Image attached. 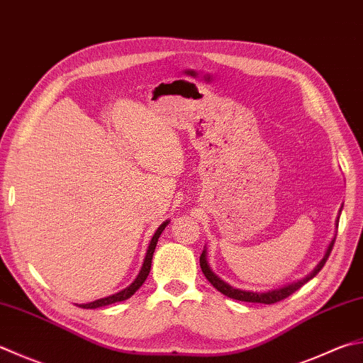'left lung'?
Masks as SVG:
<instances>
[{
    "label": "left lung",
    "mask_w": 363,
    "mask_h": 363,
    "mask_svg": "<svg viewBox=\"0 0 363 363\" xmlns=\"http://www.w3.org/2000/svg\"><path fill=\"white\" fill-rule=\"evenodd\" d=\"M341 208H343V205H341ZM340 208V211H341ZM340 220V216H338ZM338 220H337V228H338ZM337 237V235H335ZM333 243H335V238L330 242V245L327 246V251L324 257L320 259L319 264L314 267V269L311 270V273H308V275L297 279V281H292V283H288L281 286V288H277V289H269V291H262V292H257V291H245V289H238V288H234V286H230L229 283H225L224 279H221L220 277L216 275V273L211 270V267L208 265V261H207V248H203L202 255H201V269L203 272L205 278L208 279V281L213 284V288L220 291L221 294H224V296H228L230 298L234 300H240V302H250V303H265V305H270V303H277L279 302V300H283L286 297H289L291 294L296 292L297 289L302 288V286L305 283H308L311 278H314L319 273V270L323 269L324 264L327 259H329L330 252H332V248H333Z\"/></svg>",
    "instance_id": "obj_1"
}]
</instances>
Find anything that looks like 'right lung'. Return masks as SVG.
Listing matches in <instances>:
<instances>
[{
    "mask_svg": "<svg viewBox=\"0 0 363 363\" xmlns=\"http://www.w3.org/2000/svg\"><path fill=\"white\" fill-rule=\"evenodd\" d=\"M170 221L166 220L164 221L158 229H156L155 235L152 237V240H150V245H148V250H147V255H145V259H143V264L140 267V272L139 275L135 277L134 281L128 286V288H125L123 291H118L117 294H112V296H107V297H102V298H98L94 300V302H88V303H80L77 306H80V308H90V310H94V308H101V306H107V305H112L115 302H123V300L129 298L131 296H134V292L138 291L140 286L145 283V279L148 277L150 273V269H152V259H153V252H155V248H156V243H158V238L160 235L162 234V230L166 229V225L169 224Z\"/></svg>",
    "mask_w": 363,
    "mask_h": 363,
    "instance_id": "right-lung-1",
    "label": "right lung"
}]
</instances>
